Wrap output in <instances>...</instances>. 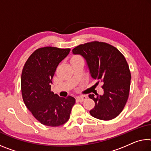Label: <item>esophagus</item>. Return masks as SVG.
Listing matches in <instances>:
<instances>
[{
    "label": "esophagus",
    "mask_w": 151,
    "mask_h": 151,
    "mask_svg": "<svg viewBox=\"0 0 151 151\" xmlns=\"http://www.w3.org/2000/svg\"><path fill=\"white\" fill-rule=\"evenodd\" d=\"M87 97L86 96V95H81V96H79V97H77V99L80 102H82V101H84V100L87 99Z\"/></svg>",
    "instance_id": "obj_1"
}]
</instances>
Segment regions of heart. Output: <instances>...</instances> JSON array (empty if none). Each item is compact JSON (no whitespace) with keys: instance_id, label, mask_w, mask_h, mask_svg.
Instances as JSON below:
<instances>
[{"instance_id":"obj_1","label":"heart","mask_w":151,"mask_h":151,"mask_svg":"<svg viewBox=\"0 0 151 151\" xmlns=\"http://www.w3.org/2000/svg\"><path fill=\"white\" fill-rule=\"evenodd\" d=\"M74 58H80V57H78V56H76V57H74Z\"/></svg>"}]
</instances>
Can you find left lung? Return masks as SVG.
Masks as SVG:
<instances>
[{"label":"left lung","mask_w":151,"mask_h":151,"mask_svg":"<svg viewBox=\"0 0 151 151\" xmlns=\"http://www.w3.org/2000/svg\"><path fill=\"white\" fill-rule=\"evenodd\" d=\"M73 53L82 56L92 78L104 83V95H88L95 104L90 114L101 120L116 118L125 107L130 92L131 75L125 57L113 45L96 41L78 45Z\"/></svg>","instance_id":"8db88e82"}]
</instances>
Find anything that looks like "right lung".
Wrapping results in <instances>:
<instances>
[{
  "label": "right lung",
  "mask_w": 151,
  "mask_h": 151,
  "mask_svg": "<svg viewBox=\"0 0 151 151\" xmlns=\"http://www.w3.org/2000/svg\"><path fill=\"white\" fill-rule=\"evenodd\" d=\"M70 49L44 47L29 57L21 74V87L23 101L40 123L56 127L70 118L75 99L59 97L51 91L52 78L59 63L68 56Z\"/></svg>",
  "instance_id": "1"
}]
</instances>
